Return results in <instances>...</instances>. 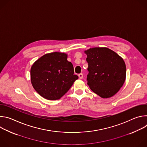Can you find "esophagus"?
Instances as JSON below:
<instances>
[{"label": "esophagus", "instance_id": "obj_1", "mask_svg": "<svg viewBox=\"0 0 147 147\" xmlns=\"http://www.w3.org/2000/svg\"><path fill=\"white\" fill-rule=\"evenodd\" d=\"M78 77L80 79H82L83 78V74L82 73H80L78 74Z\"/></svg>", "mask_w": 147, "mask_h": 147}]
</instances>
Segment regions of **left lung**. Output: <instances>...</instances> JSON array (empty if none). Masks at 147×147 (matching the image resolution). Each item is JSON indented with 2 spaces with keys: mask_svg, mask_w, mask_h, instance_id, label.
Listing matches in <instances>:
<instances>
[{
  "mask_svg": "<svg viewBox=\"0 0 147 147\" xmlns=\"http://www.w3.org/2000/svg\"><path fill=\"white\" fill-rule=\"evenodd\" d=\"M87 57V80L90 89L103 98L116 94L125 80L126 67L123 59L107 48H93L85 51Z\"/></svg>",
  "mask_w": 147,
  "mask_h": 147,
  "instance_id": "left-lung-1",
  "label": "left lung"
}]
</instances>
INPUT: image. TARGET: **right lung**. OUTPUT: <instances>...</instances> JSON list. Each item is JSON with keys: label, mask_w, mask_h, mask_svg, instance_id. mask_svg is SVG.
Here are the masks:
<instances>
[{"label": "right lung", "mask_w": 147, "mask_h": 147, "mask_svg": "<svg viewBox=\"0 0 147 147\" xmlns=\"http://www.w3.org/2000/svg\"><path fill=\"white\" fill-rule=\"evenodd\" d=\"M64 53L45 54L38 59L31 69V81L35 91L48 100L63 96L78 77L74 74L73 66Z\"/></svg>", "instance_id": "add662e5"}]
</instances>
